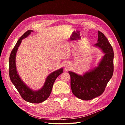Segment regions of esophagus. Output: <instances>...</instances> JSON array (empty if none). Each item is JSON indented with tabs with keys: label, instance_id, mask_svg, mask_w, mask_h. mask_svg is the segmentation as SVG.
<instances>
[{
	"label": "esophagus",
	"instance_id": "34e87169",
	"mask_svg": "<svg viewBox=\"0 0 125 125\" xmlns=\"http://www.w3.org/2000/svg\"><path fill=\"white\" fill-rule=\"evenodd\" d=\"M67 66H68V63H67Z\"/></svg>",
	"mask_w": 125,
	"mask_h": 125
}]
</instances>
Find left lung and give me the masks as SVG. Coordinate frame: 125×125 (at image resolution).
Listing matches in <instances>:
<instances>
[{
  "label": "left lung",
  "instance_id": "obj_1",
  "mask_svg": "<svg viewBox=\"0 0 125 125\" xmlns=\"http://www.w3.org/2000/svg\"><path fill=\"white\" fill-rule=\"evenodd\" d=\"M94 47L99 48L104 54L97 67L86 71L83 75L69 71L73 94L84 100H91L102 94L113 73L112 47L104 34L100 31H98L97 43Z\"/></svg>",
  "mask_w": 125,
  "mask_h": 125
}]
</instances>
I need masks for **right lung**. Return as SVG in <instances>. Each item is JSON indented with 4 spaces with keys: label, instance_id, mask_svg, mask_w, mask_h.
Instances as JSON below:
<instances>
[{
    "label": "right lung",
    "instance_id": "right-lung-1",
    "mask_svg": "<svg viewBox=\"0 0 125 125\" xmlns=\"http://www.w3.org/2000/svg\"><path fill=\"white\" fill-rule=\"evenodd\" d=\"M33 31V30H28L23 34L18 40L14 48L12 50L9 58V75L12 83L23 99L29 103L39 104L44 102L49 97L53 84L57 77L63 72V69L61 68L50 73L47 76L43 86L36 91L31 89L22 81L19 75L16 67V55L22 40L27 38Z\"/></svg>",
    "mask_w": 125,
    "mask_h": 125
}]
</instances>
